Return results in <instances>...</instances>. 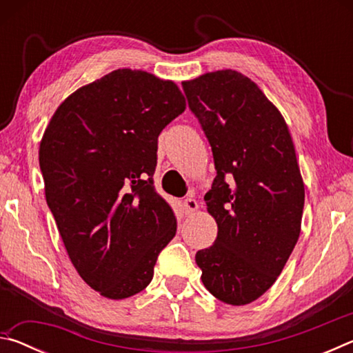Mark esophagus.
<instances>
[{
  "label": "esophagus",
  "instance_id": "1",
  "mask_svg": "<svg viewBox=\"0 0 353 353\" xmlns=\"http://www.w3.org/2000/svg\"><path fill=\"white\" fill-rule=\"evenodd\" d=\"M183 208L187 213H193L194 210H198V202H196L193 196H188V198L183 201Z\"/></svg>",
  "mask_w": 353,
  "mask_h": 353
}]
</instances>
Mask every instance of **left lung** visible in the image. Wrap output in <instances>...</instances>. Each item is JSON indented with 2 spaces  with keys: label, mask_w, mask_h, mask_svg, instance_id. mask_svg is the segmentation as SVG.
Here are the masks:
<instances>
[{
  "label": "left lung",
  "mask_w": 353,
  "mask_h": 353,
  "mask_svg": "<svg viewBox=\"0 0 353 353\" xmlns=\"http://www.w3.org/2000/svg\"><path fill=\"white\" fill-rule=\"evenodd\" d=\"M182 87L216 170L204 199L218 236L196 263L214 297L246 305L276 282L301 234L305 188L294 145L282 113L238 71H213Z\"/></svg>",
  "instance_id": "obj_1"
}]
</instances>
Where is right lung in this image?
<instances>
[{
    "label": "right lung",
    "mask_w": 353,
    "mask_h": 353,
    "mask_svg": "<svg viewBox=\"0 0 353 353\" xmlns=\"http://www.w3.org/2000/svg\"><path fill=\"white\" fill-rule=\"evenodd\" d=\"M183 110L174 82L115 70L70 94L41 139L48 207L76 271L107 299L145 290L176 235L152 176L159 135Z\"/></svg>",
    "instance_id": "add662e5"
}]
</instances>
